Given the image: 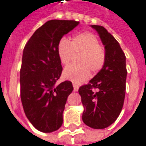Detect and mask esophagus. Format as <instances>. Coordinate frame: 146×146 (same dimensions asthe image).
I'll return each mask as SVG.
<instances>
[{
    "label": "esophagus",
    "instance_id": "1",
    "mask_svg": "<svg viewBox=\"0 0 146 146\" xmlns=\"http://www.w3.org/2000/svg\"><path fill=\"white\" fill-rule=\"evenodd\" d=\"M73 87H74V91H78L79 90V86L76 84H73Z\"/></svg>",
    "mask_w": 146,
    "mask_h": 146
}]
</instances>
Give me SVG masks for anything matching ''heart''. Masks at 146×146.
Masks as SVG:
<instances>
[{"mask_svg": "<svg viewBox=\"0 0 146 146\" xmlns=\"http://www.w3.org/2000/svg\"><path fill=\"white\" fill-rule=\"evenodd\" d=\"M57 55L60 63L67 66L75 54H79L77 65L66 67L63 72L64 79L73 83H81L90 77V71L97 73L105 63L106 52L98 38L93 33L84 32L74 36L71 41L63 37L57 44Z\"/></svg>", "mask_w": 146, "mask_h": 146, "instance_id": "obj_1", "label": "heart"}]
</instances>
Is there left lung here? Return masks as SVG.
Masks as SVG:
<instances>
[{
    "instance_id": "obj_1",
    "label": "left lung",
    "mask_w": 146,
    "mask_h": 146,
    "mask_svg": "<svg viewBox=\"0 0 146 146\" xmlns=\"http://www.w3.org/2000/svg\"><path fill=\"white\" fill-rule=\"evenodd\" d=\"M105 46L102 68L88 84L79 87L84 110L83 122L93 129L108 127L121 113L125 94V56L115 38L99 25H91ZM93 89H96L94 92Z\"/></svg>"
}]
</instances>
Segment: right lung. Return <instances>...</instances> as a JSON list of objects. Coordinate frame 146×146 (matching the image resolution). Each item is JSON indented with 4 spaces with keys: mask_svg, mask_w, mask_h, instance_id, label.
Wrapping results in <instances>:
<instances>
[{
    "mask_svg": "<svg viewBox=\"0 0 146 146\" xmlns=\"http://www.w3.org/2000/svg\"><path fill=\"white\" fill-rule=\"evenodd\" d=\"M79 24L75 21H47L24 48L20 72L21 102L26 117L41 132L56 131L63 124V112L73 86L70 81L56 85L63 71L56 48L60 39Z\"/></svg>",
    "mask_w": 146,
    "mask_h": 146,
    "instance_id": "obj_1",
    "label": "right lung"
}]
</instances>
